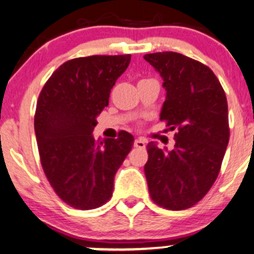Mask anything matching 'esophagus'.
<instances>
[{
	"instance_id": "obj_1",
	"label": "esophagus",
	"mask_w": 254,
	"mask_h": 254,
	"mask_svg": "<svg viewBox=\"0 0 254 254\" xmlns=\"http://www.w3.org/2000/svg\"><path fill=\"white\" fill-rule=\"evenodd\" d=\"M133 146L136 148H144L146 147V141L143 138H137V140H135V142H133Z\"/></svg>"
}]
</instances>
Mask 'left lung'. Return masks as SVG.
Here are the masks:
<instances>
[{"label": "left lung", "instance_id": "obj_1", "mask_svg": "<svg viewBox=\"0 0 254 254\" xmlns=\"http://www.w3.org/2000/svg\"><path fill=\"white\" fill-rule=\"evenodd\" d=\"M143 59L164 80L160 121L176 129L171 150L155 142L147 146L149 194L161 207L185 210L207 194L221 170L229 142L227 97L213 72L199 61L174 52Z\"/></svg>", "mask_w": 254, "mask_h": 254}]
</instances>
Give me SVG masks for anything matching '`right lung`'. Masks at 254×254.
<instances>
[{"label":"right lung","instance_id":"right-lung-1","mask_svg":"<svg viewBox=\"0 0 254 254\" xmlns=\"http://www.w3.org/2000/svg\"><path fill=\"white\" fill-rule=\"evenodd\" d=\"M131 55H93L66 61L42 89L35 132L42 168L64 202L78 210L102 206L114 176L133 146V136L94 138L96 118Z\"/></svg>","mask_w":254,"mask_h":254}]
</instances>
